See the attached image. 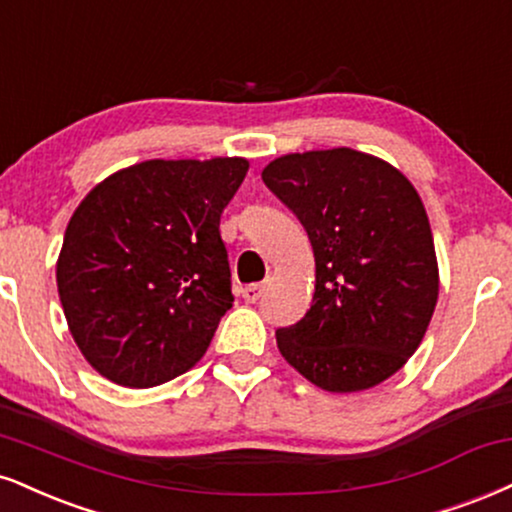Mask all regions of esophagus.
Listing matches in <instances>:
<instances>
[{"mask_svg": "<svg viewBox=\"0 0 512 512\" xmlns=\"http://www.w3.org/2000/svg\"><path fill=\"white\" fill-rule=\"evenodd\" d=\"M264 295V283H250V286L243 288L245 303H257Z\"/></svg>", "mask_w": 512, "mask_h": 512, "instance_id": "esophagus-1", "label": "esophagus"}]
</instances>
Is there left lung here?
Returning <instances> with one entry per match:
<instances>
[{"mask_svg":"<svg viewBox=\"0 0 512 512\" xmlns=\"http://www.w3.org/2000/svg\"><path fill=\"white\" fill-rule=\"evenodd\" d=\"M262 181L310 236L315 298L276 331L291 367L331 393L365 391L420 348L439 298L427 212L384 159L334 147L269 162Z\"/></svg>","mask_w":512,"mask_h":512,"instance_id":"8db88e82","label":"left lung"}]
</instances>
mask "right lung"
I'll return each instance as SVG.
<instances>
[{
  "mask_svg": "<svg viewBox=\"0 0 512 512\" xmlns=\"http://www.w3.org/2000/svg\"><path fill=\"white\" fill-rule=\"evenodd\" d=\"M248 159H150L85 195L66 226L57 288L80 353L131 389L171 381L205 355L231 310L219 221Z\"/></svg>",
  "mask_w": 512,
  "mask_h": 512,
  "instance_id": "1",
  "label": "right lung"
}]
</instances>
